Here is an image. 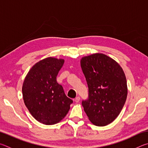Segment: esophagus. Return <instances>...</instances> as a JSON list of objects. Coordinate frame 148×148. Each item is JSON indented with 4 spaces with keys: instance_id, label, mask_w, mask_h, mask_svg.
I'll return each instance as SVG.
<instances>
[{
    "instance_id": "obj_1",
    "label": "esophagus",
    "mask_w": 148,
    "mask_h": 148,
    "mask_svg": "<svg viewBox=\"0 0 148 148\" xmlns=\"http://www.w3.org/2000/svg\"><path fill=\"white\" fill-rule=\"evenodd\" d=\"M74 101L76 102H79V101H80V98L79 97H76V99H74Z\"/></svg>"
}]
</instances>
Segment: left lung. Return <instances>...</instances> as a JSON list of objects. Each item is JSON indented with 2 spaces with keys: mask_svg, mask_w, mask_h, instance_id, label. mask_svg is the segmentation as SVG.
<instances>
[{
  "mask_svg": "<svg viewBox=\"0 0 148 148\" xmlns=\"http://www.w3.org/2000/svg\"><path fill=\"white\" fill-rule=\"evenodd\" d=\"M80 64L89 88V99L82 106L96 126L111 123L119 116L126 101L127 85L121 66L103 53L82 57Z\"/></svg>",
  "mask_w": 148,
  "mask_h": 148,
  "instance_id": "1",
  "label": "left lung"
}]
</instances>
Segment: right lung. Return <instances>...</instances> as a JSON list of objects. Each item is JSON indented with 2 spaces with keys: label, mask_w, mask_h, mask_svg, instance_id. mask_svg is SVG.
<instances>
[{
  "label": "right lung",
  "mask_w": 148,
  "mask_h": 148,
  "mask_svg": "<svg viewBox=\"0 0 148 148\" xmlns=\"http://www.w3.org/2000/svg\"><path fill=\"white\" fill-rule=\"evenodd\" d=\"M64 62V59L51 57L42 59L32 66L24 79L25 104L34 118L44 125L61 121L73 102L56 79Z\"/></svg>",
  "instance_id": "obj_1"
}]
</instances>
